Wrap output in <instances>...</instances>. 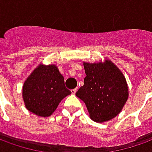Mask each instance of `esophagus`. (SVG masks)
I'll return each instance as SVG.
<instances>
[{"instance_id": "34e87169", "label": "esophagus", "mask_w": 152, "mask_h": 152, "mask_svg": "<svg viewBox=\"0 0 152 152\" xmlns=\"http://www.w3.org/2000/svg\"><path fill=\"white\" fill-rule=\"evenodd\" d=\"M76 90H77V89H72V93L73 94H76Z\"/></svg>"}]
</instances>
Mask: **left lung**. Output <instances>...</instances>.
I'll return each instance as SVG.
<instances>
[{
  "instance_id": "1",
  "label": "left lung",
  "mask_w": 152,
  "mask_h": 152,
  "mask_svg": "<svg viewBox=\"0 0 152 152\" xmlns=\"http://www.w3.org/2000/svg\"><path fill=\"white\" fill-rule=\"evenodd\" d=\"M86 76L76 95L86 103L89 116L104 122L116 116L129 96L126 80L112 62L84 63Z\"/></svg>"
}]
</instances>
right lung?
Segmentation results:
<instances>
[{
  "label": "right lung",
  "mask_w": 152,
  "mask_h": 152,
  "mask_svg": "<svg viewBox=\"0 0 152 152\" xmlns=\"http://www.w3.org/2000/svg\"><path fill=\"white\" fill-rule=\"evenodd\" d=\"M72 92L54 65H41L32 72L23 87V98L28 111L39 116H49L59 102Z\"/></svg>",
  "instance_id": "add662e5"
}]
</instances>
